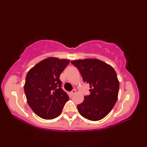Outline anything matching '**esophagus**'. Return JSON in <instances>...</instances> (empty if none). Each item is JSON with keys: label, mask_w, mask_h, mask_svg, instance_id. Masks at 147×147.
<instances>
[{"label": "esophagus", "mask_w": 147, "mask_h": 147, "mask_svg": "<svg viewBox=\"0 0 147 147\" xmlns=\"http://www.w3.org/2000/svg\"><path fill=\"white\" fill-rule=\"evenodd\" d=\"M76 93V90L75 89H73V90H72L71 92H70V94L71 95H73V94H74Z\"/></svg>", "instance_id": "1"}]
</instances>
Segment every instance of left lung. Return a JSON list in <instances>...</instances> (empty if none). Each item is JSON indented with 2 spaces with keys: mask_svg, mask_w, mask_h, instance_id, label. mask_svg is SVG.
Listing matches in <instances>:
<instances>
[{
  "mask_svg": "<svg viewBox=\"0 0 147 147\" xmlns=\"http://www.w3.org/2000/svg\"><path fill=\"white\" fill-rule=\"evenodd\" d=\"M90 86V94L84 96L77 108L88 120L99 121L108 115L118 98L119 82L115 71L109 65L98 59H77L71 61Z\"/></svg>",
  "mask_w": 147,
  "mask_h": 147,
  "instance_id": "8db88e82",
  "label": "left lung"
}]
</instances>
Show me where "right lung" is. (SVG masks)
<instances>
[{"mask_svg":"<svg viewBox=\"0 0 147 147\" xmlns=\"http://www.w3.org/2000/svg\"><path fill=\"white\" fill-rule=\"evenodd\" d=\"M69 61L51 57L37 63L26 74L24 89L27 102L42 119L58 117L69 100L68 94L61 88L59 76Z\"/></svg>","mask_w":147,"mask_h":147,"instance_id":"1","label":"right lung"}]
</instances>
